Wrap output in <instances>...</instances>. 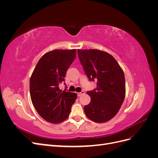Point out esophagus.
Instances as JSON below:
<instances>
[{"label": "esophagus", "instance_id": "34e87169", "mask_svg": "<svg viewBox=\"0 0 158 158\" xmlns=\"http://www.w3.org/2000/svg\"><path fill=\"white\" fill-rule=\"evenodd\" d=\"M85 94L84 91H82V92H81L78 93V97H80V96H81V95H83V94Z\"/></svg>", "mask_w": 158, "mask_h": 158}]
</instances>
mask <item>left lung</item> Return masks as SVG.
<instances>
[{
  "mask_svg": "<svg viewBox=\"0 0 158 158\" xmlns=\"http://www.w3.org/2000/svg\"><path fill=\"white\" fill-rule=\"evenodd\" d=\"M80 63L89 81L97 88L87 94L91 102L84 106L86 117L95 123L111 120L120 109L125 97L123 70L114 57L98 49H78Z\"/></svg>",
  "mask_w": 158,
  "mask_h": 158,
  "instance_id": "obj_1",
  "label": "left lung"
}]
</instances>
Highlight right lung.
<instances>
[{"instance_id":"right-lung-1","label":"right lung","mask_w":158,"mask_h":158,"mask_svg":"<svg viewBox=\"0 0 158 158\" xmlns=\"http://www.w3.org/2000/svg\"><path fill=\"white\" fill-rule=\"evenodd\" d=\"M76 53V49H56L47 52L38 61L31 74V102L37 113L47 122L56 124L66 120L77 98L76 93L59 88Z\"/></svg>"}]
</instances>
